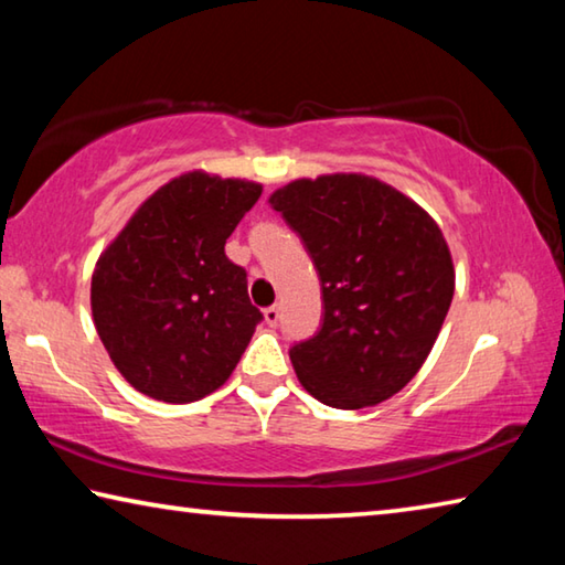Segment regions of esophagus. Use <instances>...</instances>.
Segmentation results:
<instances>
[{
	"mask_svg": "<svg viewBox=\"0 0 565 565\" xmlns=\"http://www.w3.org/2000/svg\"><path fill=\"white\" fill-rule=\"evenodd\" d=\"M279 319H281L279 306H269V309H264V321L269 323V327H276V323H279Z\"/></svg>",
	"mask_w": 565,
	"mask_h": 565,
	"instance_id": "34e87169",
	"label": "esophagus"
}]
</instances>
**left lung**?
<instances>
[{
	"label": "left lung",
	"instance_id": "obj_1",
	"mask_svg": "<svg viewBox=\"0 0 565 565\" xmlns=\"http://www.w3.org/2000/svg\"><path fill=\"white\" fill-rule=\"evenodd\" d=\"M269 204L299 234L321 281V329L289 351L301 386L349 411L398 394L431 353L454 299L441 228L366 174L296 179Z\"/></svg>",
	"mask_w": 565,
	"mask_h": 565
}]
</instances>
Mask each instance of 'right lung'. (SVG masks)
Wrapping results in <instances>:
<instances>
[{
	"label": "right lung",
	"mask_w": 565,
	"mask_h": 565,
	"mask_svg": "<svg viewBox=\"0 0 565 565\" xmlns=\"http://www.w3.org/2000/svg\"><path fill=\"white\" fill-rule=\"evenodd\" d=\"M262 184L186 171L157 189L104 248L92 317L114 366L167 404H189L232 376L264 317L226 238Z\"/></svg>",
	"instance_id": "right-lung-1"
}]
</instances>
